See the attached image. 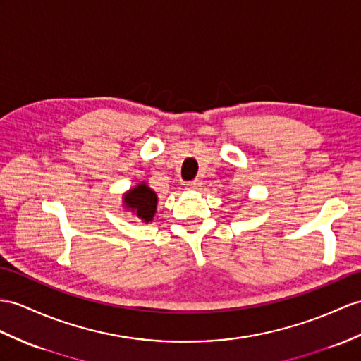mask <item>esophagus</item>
<instances>
[{
    "mask_svg": "<svg viewBox=\"0 0 361 361\" xmlns=\"http://www.w3.org/2000/svg\"><path fill=\"white\" fill-rule=\"evenodd\" d=\"M185 188H187L188 191H197V190L200 188V182H199L197 179L191 180V182H187V183H185Z\"/></svg>",
    "mask_w": 361,
    "mask_h": 361,
    "instance_id": "obj_1",
    "label": "esophagus"
}]
</instances>
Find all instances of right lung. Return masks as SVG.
Here are the masks:
<instances>
[{"label":"right lung","mask_w":361,"mask_h":361,"mask_svg":"<svg viewBox=\"0 0 361 361\" xmlns=\"http://www.w3.org/2000/svg\"><path fill=\"white\" fill-rule=\"evenodd\" d=\"M122 207L137 217L140 222L150 224L157 209V195L148 182L140 180L137 185L122 195Z\"/></svg>","instance_id":"1"}]
</instances>
